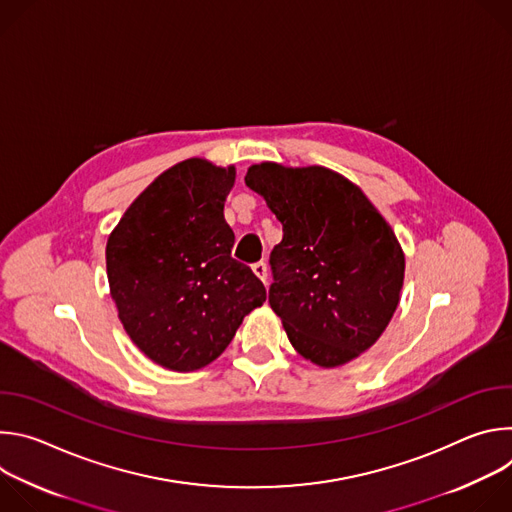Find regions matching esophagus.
Segmentation results:
<instances>
[{
    "instance_id": "34e87169",
    "label": "esophagus",
    "mask_w": 512,
    "mask_h": 512,
    "mask_svg": "<svg viewBox=\"0 0 512 512\" xmlns=\"http://www.w3.org/2000/svg\"><path fill=\"white\" fill-rule=\"evenodd\" d=\"M253 273H255L263 283H267V263H265V261L253 263Z\"/></svg>"
}]
</instances>
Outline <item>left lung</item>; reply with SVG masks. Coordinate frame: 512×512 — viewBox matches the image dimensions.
<instances>
[{
    "label": "left lung",
    "mask_w": 512,
    "mask_h": 512,
    "mask_svg": "<svg viewBox=\"0 0 512 512\" xmlns=\"http://www.w3.org/2000/svg\"><path fill=\"white\" fill-rule=\"evenodd\" d=\"M245 184L277 216L283 239L269 255V306L289 342L320 367L371 348L391 322L405 257L385 218L340 174L251 166Z\"/></svg>",
    "instance_id": "left-lung-1"
}]
</instances>
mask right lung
I'll use <instances>...</instances> for the list:
<instances>
[{
  "instance_id": "right-lung-1",
  "label": "right lung",
  "mask_w": 512,
  "mask_h": 512,
  "mask_svg": "<svg viewBox=\"0 0 512 512\" xmlns=\"http://www.w3.org/2000/svg\"><path fill=\"white\" fill-rule=\"evenodd\" d=\"M235 168L186 160L127 208L107 241L111 298L129 338L172 371L206 367L265 302L261 279L231 257L225 200Z\"/></svg>"
}]
</instances>
